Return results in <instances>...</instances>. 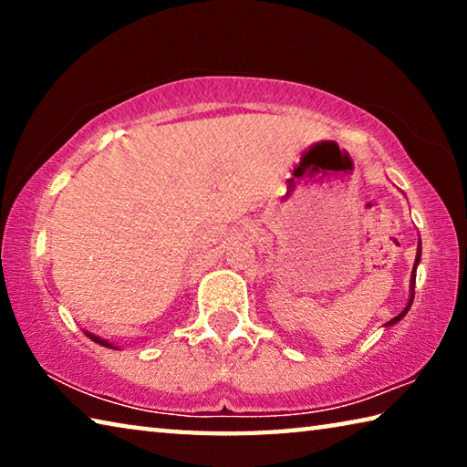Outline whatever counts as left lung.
Returning <instances> with one entry per match:
<instances>
[{"mask_svg": "<svg viewBox=\"0 0 467 467\" xmlns=\"http://www.w3.org/2000/svg\"><path fill=\"white\" fill-rule=\"evenodd\" d=\"M420 243H418V253H416V262H414V270H412V280H410V290H412V295H410V300H408V305H406V309L401 311L398 317H393L391 321H387L385 326L389 327V326H395V323H398L400 319H404V315L410 311V306H412V300H414V284H416V267H418V264H420Z\"/></svg>", "mask_w": 467, "mask_h": 467, "instance_id": "left-lung-1", "label": "left lung"}]
</instances>
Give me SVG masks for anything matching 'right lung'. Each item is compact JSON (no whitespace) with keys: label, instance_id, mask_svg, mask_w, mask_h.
<instances>
[{"label":"right lung","instance_id":"obj_1","mask_svg":"<svg viewBox=\"0 0 467 467\" xmlns=\"http://www.w3.org/2000/svg\"><path fill=\"white\" fill-rule=\"evenodd\" d=\"M86 336H88L92 342H97V344H100V346H105V348H113V350H117V348L110 344V342H107V339H100L99 336H94V334H88V331H86Z\"/></svg>","mask_w":467,"mask_h":467}]
</instances>
